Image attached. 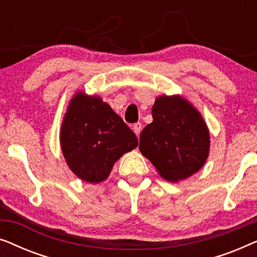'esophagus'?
Masks as SVG:
<instances>
[{
    "label": "esophagus",
    "instance_id": "obj_1",
    "mask_svg": "<svg viewBox=\"0 0 257 257\" xmlns=\"http://www.w3.org/2000/svg\"><path fill=\"white\" fill-rule=\"evenodd\" d=\"M142 127H143L142 122H136V124L133 125V132L136 133L137 137H139L140 132H142Z\"/></svg>",
    "mask_w": 257,
    "mask_h": 257
}]
</instances>
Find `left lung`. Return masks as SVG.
<instances>
[{
    "label": "left lung",
    "mask_w": 257,
    "mask_h": 257,
    "mask_svg": "<svg viewBox=\"0 0 257 257\" xmlns=\"http://www.w3.org/2000/svg\"><path fill=\"white\" fill-rule=\"evenodd\" d=\"M152 117L153 121L140 133L143 156L168 181L196 173L209 153V131L200 112L180 96H160Z\"/></svg>",
    "instance_id": "left-lung-1"
}]
</instances>
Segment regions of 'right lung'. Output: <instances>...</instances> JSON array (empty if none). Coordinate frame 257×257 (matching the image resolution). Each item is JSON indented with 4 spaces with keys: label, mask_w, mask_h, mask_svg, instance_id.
<instances>
[{
    "label": "right lung",
    "mask_w": 257,
    "mask_h": 257,
    "mask_svg": "<svg viewBox=\"0 0 257 257\" xmlns=\"http://www.w3.org/2000/svg\"><path fill=\"white\" fill-rule=\"evenodd\" d=\"M138 146V139L122 119L98 96L77 92L61 127V147L73 173L90 184L110 174L115 161Z\"/></svg>",
    "instance_id": "add662e5"
}]
</instances>
